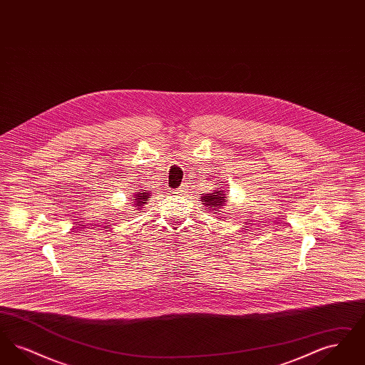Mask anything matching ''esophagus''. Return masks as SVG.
<instances>
[{"label":"esophagus","instance_id":"obj_1","mask_svg":"<svg viewBox=\"0 0 365 365\" xmlns=\"http://www.w3.org/2000/svg\"><path fill=\"white\" fill-rule=\"evenodd\" d=\"M183 192H185L183 187H180V189H176V190L174 191V194H176V195H183Z\"/></svg>","mask_w":365,"mask_h":365}]
</instances>
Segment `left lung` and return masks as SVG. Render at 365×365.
<instances>
[{
    "mask_svg": "<svg viewBox=\"0 0 365 365\" xmlns=\"http://www.w3.org/2000/svg\"><path fill=\"white\" fill-rule=\"evenodd\" d=\"M223 191H215L212 194H205L202 195V204L207 205L210 210H215V209H220V207H223V202H225V194H222Z\"/></svg>",
    "mask_w": 365,
    "mask_h": 365,
    "instance_id": "obj_1",
    "label": "left lung"
}]
</instances>
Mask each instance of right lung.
Listing matches in <instances>:
<instances>
[{"mask_svg": "<svg viewBox=\"0 0 365 365\" xmlns=\"http://www.w3.org/2000/svg\"><path fill=\"white\" fill-rule=\"evenodd\" d=\"M149 195H150L149 191L143 190V192H138L137 191V194H134V200H135L134 205H135V208H142L146 204V201L149 200Z\"/></svg>", "mask_w": 365, "mask_h": 365, "instance_id": "right-lung-1", "label": "right lung"}]
</instances>
